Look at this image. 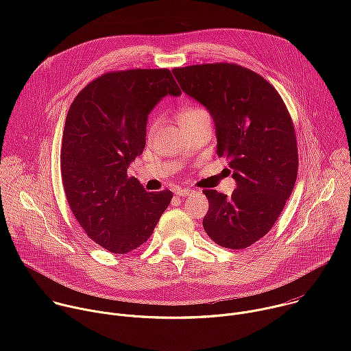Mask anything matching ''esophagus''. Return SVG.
<instances>
[{
    "instance_id": "obj_1",
    "label": "esophagus",
    "mask_w": 351,
    "mask_h": 351,
    "mask_svg": "<svg viewBox=\"0 0 351 351\" xmlns=\"http://www.w3.org/2000/svg\"><path fill=\"white\" fill-rule=\"evenodd\" d=\"M190 193H191V190H189V189H178V190L175 191V194H176L178 197H187Z\"/></svg>"
}]
</instances>
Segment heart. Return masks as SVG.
<instances>
[{
  "mask_svg": "<svg viewBox=\"0 0 351 351\" xmlns=\"http://www.w3.org/2000/svg\"><path fill=\"white\" fill-rule=\"evenodd\" d=\"M198 112H203V110H198V108H193V107H189V108H184L180 114H179V122L182 121V119H186V118H190V117H193V115H195V114H198ZM157 123H158V121L157 119H153L152 122H149V125H148V129H147V132H148V134H152L154 130H156V128H157Z\"/></svg>",
  "mask_w": 351,
  "mask_h": 351,
  "instance_id": "obj_1",
  "label": "heart"
}]
</instances>
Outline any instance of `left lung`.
Segmentation results:
<instances>
[{
  "label": "left lung",
  "instance_id": "1",
  "mask_svg": "<svg viewBox=\"0 0 351 351\" xmlns=\"http://www.w3.org/2000/svg\"><path fill=\"white\" fill-rule=\"evenodd\" d=\"M172 72L180 88L210 112L217 154L228 158L236 180L229 197L204 190L210 203L204 230L222 247L245 248L274 226L297 179L289 111L271 83L240 65L203 64Z\"/></svg>",
  "mask_w": 351,
  "mask_h": 351
}]
</instances>
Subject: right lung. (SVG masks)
I'll return each mask as SVG.
<instances>
[{
    "mask_svg": "<svg viewBox=\"0 0 351 351\" xmlns=\"http://www.w3.org/2000/svg\"><path fill=\"white\" fill-rule=\"evenodd\" d=\"M180 94L168 69L110 72L88 83L68 111L61 147L66 199L87 236L114 254L145 243L173 197L148 193L128 168L144 149L149 112Z\"/></svg>",
    "mask_w": 351,
    "mask_h": 351,
    "instance_id": "1",
    "label": "right lung"
}]
</instances>
